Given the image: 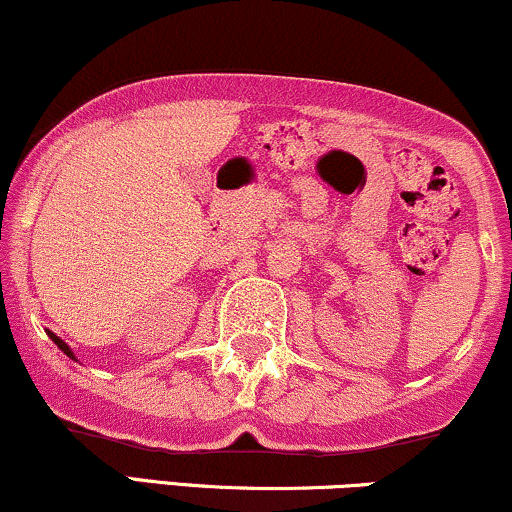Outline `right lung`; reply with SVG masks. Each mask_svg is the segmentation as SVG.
<instances>
[{
	"instance_id": "1",
	"label": "right lung",
	"mask_w": 512,
	"mask_h": 512,
	"mask_svg": "<svg viewBox=\"0 0 512 512\" xmlns=\"http://www.w3.org/2000/svg\"><path fill=\"white\" fill-rule=\"evenodd\" d=\"M47 335H49V338H51V340H54V345H56L58 349H61V352H63V354H66V357H70V359H73V361H77V359H75V352H73V349H70V347H68V342H63L61 338H58V335H56V333H51V331H47Z\"/></svg>"
}]
</instances>
